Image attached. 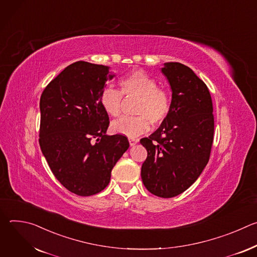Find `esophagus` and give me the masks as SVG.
I'll return each instance as SVG.
<instances>
[{
  "label": "esophagus",
  "mask_w": 257,
  "mask_h": 257,
  "mask_svg": "<svg viewBox=\"0 0 257 257\" xmlns=\"http://www.w3.org/2000/svg\"><path fill=\"white\" fill-rule=\"evenodd\" d=\"M138 139H136V138H129V143H130V145L131 146H134L136 143H138Z\"/></svg>",
  "instance_id": "esophagus-1"
}]
</instances>
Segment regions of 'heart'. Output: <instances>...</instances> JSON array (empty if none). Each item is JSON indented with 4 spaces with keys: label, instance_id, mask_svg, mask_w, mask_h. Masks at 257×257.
I'll return each mask as SVG.
<instances>
[{
    "label": "heart",
    "instance_id": "obj_1",
    "mask_svg": "<svg viewBox=\"0 0 257 257\" xmlns=\"http://www.w3.org/2000/svg\"><path fill=\"white\" fill-rule=\"evenodd\" d=\"M120 91L105 87L99 95L103 111L112 117H118L122 111V95L139 96L134 109V117H122L111 125L113 132L128 137H135L154 126L161 125L169 116L171 97L169 92L158 86L155 78L142 70H134L118 80Z\"/></svg>",
    "mask_w": 257,
    "mask_h": 257
}]
</instances>
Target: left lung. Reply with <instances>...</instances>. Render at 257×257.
<instances>
[{
	"label": "left lung",
	"instance_id": "left-lung-1",
	"mask_svg": "<svg viewBox=\"0 0 257 257\" xmlns=\"http://www.w3.org/2000/svg\"><path fill=\"white\" fill-rule=\"evenodd\" d=\"M172 89L167 119L140 143L148 151L141 179L151 193L171 198L187 190L208 163L213 141L212 101L206 84L187 66L165 63Z\"/></svg>",
	"mask_w": 257,
	"mask_h": 257
}]
</instances>
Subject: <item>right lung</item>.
I'll use <instances>...</instances> for the list:
<instances>
[{"label": "right lung", "mask_w": 257, "mask_h": 257, "mask_svg": "<svg viewBox=\"0 0 257 257\" xmlns=\"http://www.w3.org/2000/svg\"><path fill=\"white\" fill-rule=\"evenodd\" d=\"M109 67L78 61L66 67L42 93L40 145L57 180L70 192L103 190L129 148L121 134L106 135L108 115L99 103Z\"/></svg>", "instance_id": "1"}]
</instances>
